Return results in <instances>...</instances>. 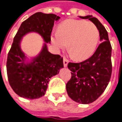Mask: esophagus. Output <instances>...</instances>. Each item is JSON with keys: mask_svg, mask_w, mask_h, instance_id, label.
Instances as JSON below:
<instances>
[{"mask_svg": "<svg viewBox=\"0 0 122 122\" xmlns=\"http://www.w3.org/2000/svg\"><path fill=\"white\" fill-rule=\"evenodd\" d=\"M63 64H64V67H66L67 65H68V60H67V59H66L65 58H63Z\"/></svg>", "mask_w": 122, "mask_h": 122, "instance_id": "esophagus-1", "label": "esophagus"}]
</instances>
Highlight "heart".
<instances>
[{"mask_svg": "<svg viewBox=\"0 0 122 122\" xmlns=\"http://www.w3.org/2000/svg\"><path fill=\"white\" fill-rule=\"evenodd\" d=\"M100 32L94 23L84 20L68 19L62 22L59 29L53 32L51 40L57 50L67 45L77 60H85L94 52Z\"/></svg>", "mask_w": 122, "mask_h": 122, "instance_id": "b5f03b06", "label": "heart"}]
</instances>
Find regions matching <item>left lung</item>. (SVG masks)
<instances>
[{
    "instance_id": "left-lung-1",
    "label": "left lung",
    "mask_w": 122,
    "mask_h": 122,
    "mask_svg": "<svg viewBox=\"0 0 122 122\" xmlns=\"http://www.w3.org/2000/svg\"><path fill=\"white\" fill-rule=\"evenodd\" d=\"M94 23L100 32L102 42L94 54L84 62H69L71 77L67 82V94L73 101L87 104L95 101L108 86L112 73V47L108 32L97 18L93 15L80 16Z\"/></svg>"
}]
</instances>
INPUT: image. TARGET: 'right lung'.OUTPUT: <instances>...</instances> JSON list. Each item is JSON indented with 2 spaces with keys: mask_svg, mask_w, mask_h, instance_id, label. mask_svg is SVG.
<instances>
[{
  "mask_svg": "<svg viewBox=\"0 0 122 122\" xmlns=\"http://www.w3.org/2000/svg\"><path fill=\"white\" fill-rule=\"evenodd\" d=\"M60 18L53 14L37 12L22 22L14 38L7 60V73L11 87L17 95L27 99L40 98L45 94L51 77L64 67L63 58L48 51L46 43H51L54 22ZM35 32L45 42L42 50L36 57L28 61L21 51L22 38Z\"/></svg>",
  "mask_w": 122,
  "mask_h": 122,
  "instance_id": "1",
  "label": "right lung"
}]
</instances>
